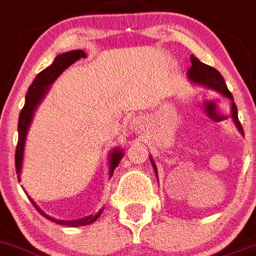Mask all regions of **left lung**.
<instances>
[{"mask_svg":"<svg viewBox=\"0 0 256 256\" xmlns=\"http://www.w3.org/2000/svg\"><path fill=\"white\" fill-rule=\"evenodd\" d=\"M191 61V68H188V78L190 80H192L194 82H198L200 85H206L208 88L214 89V90L220 92L223 96H228L230 100H234V96H232L231 92L228 90L227 85H226L224 79L220 75V72L218 70H216L212 66L206 65L202 62L199 61V58H196L195 56L190 57ZM232 118H234V124H236L237 128L244 134L242 126H241V122L238 121V116H237V107L234 104V102H232ZM152 164H153L154 170L156 172V168L154 162L152 160Z\"/></svg>","mask_w":256,"mask_h":256,"instance_id":"obj_1","label":"left lung"}]
</instances>
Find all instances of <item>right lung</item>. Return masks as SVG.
<instances>
[{
  "instance_id": "obj_1",
  "label": "right lung",
  "mask_w": 256,
  "mask_h": 256,
  "mask_svg": "<svg viewBox=\"0 0 256 256\" xmlns=\"http://www.w3.org/2000/svg\"><path fill=\"white\" fill-rule=\"evenodd\" d=\"M86 54H85L84 50H71V52H66V54H62L60 56H57L54 58V64L50 66H48L47 68H44L43 71L38 74L36 76V79L33 80L32 85L28 89L26 96H25V104L22 107V112H20L19 116V122H18V131H19V138H18V145H16V152H15V167H16V174H18V178H19L20 182V172H22V153H24V144H25V136H26L28 128L32 122V117H33L34 110L36 108L38 103L43 100L44 94L47 93L50 85L54 82L57 76L62 71L68 68V66L75 64L78 60L85 58ZM122 158V150L121 149H114L111 153V160H110V177L114 174V168L118 166V162ZM30 199V198H29ZM32 204L34 206V208L42 214L43 217H46L47 220H52V222H56L57 224L62 226H68V227H80V226H86L93 223L94 220H98V217L100 216L102 210H100L96 216H88V217L82 218V220H54V218L50 217L43 210L38 208L36 202L30 199Z\"/></svg>"
}]
</instances>
